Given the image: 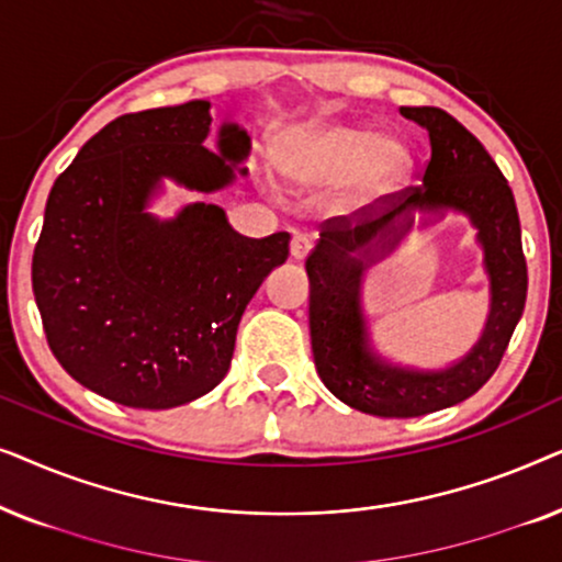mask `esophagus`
Segmentation results:
<instances>
[{
    "instance_id": "34e87169",
    "label": "esophagus",
    "mask_w": 562,
    "mask_h": 562,
    "mask_svg": "<svg viewBox=\"0 0 562 562\" xmlns=\"http://www.w3.org/2000/svg\"><path fill=\"white\" fill-rule=\"evenodd\" d=\"M312 250V240L306 235H294L291 237V258L294 260H304L306 256H310Z\"/></svg>"
}]
</instances>
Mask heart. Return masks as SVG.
Masks as SVG:
<instances>
[{
    "label": "heart",
    "mask_w": 562,
    "mask_h": 562,
    "mask_svg": "<svg viewBox=\"0 0 562 562\" xmlns=\"http://www.w3.org/2000/svg\"><path fill=\"white\" fill-rule=\"evenodd\" d=\"M291 187L319 191L340 187V206L366 210L394 196L409 181L414 153L398 137H375L371 127L317 122L296 127L276 148Z\"/></svg>",
    "instance_id": "b5f03b06"
}]
</instances>
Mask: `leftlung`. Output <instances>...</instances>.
Wrapping results in <instances>:
<instances>
[{
    "instance_id": "left-lung-1",
    "label": "left lung",
    "mask_w": 562,
    "mask_h": 562,
    "mask_svg": "<svg viewBox=\"0 0 562 562\" xmlns=\"http://www.w3.org/2000/svg\"><path fill=\"white\" fill-rule=\"evenodd\" d=\"M429 135V160L419 187L396 191L356 217L322 225L306 258L314 366L325 386L352 409L373 417H422L465 402L502 363L514 327L525 312L527 260L521 252L514 194L494 158L460 122L437 106H402ZM463 211L480 229L490 273V319L480 342L442 372L391 367L367 340L359 306L364 268L401 241L413 214Z\"/></svg>"
}]
</instances>
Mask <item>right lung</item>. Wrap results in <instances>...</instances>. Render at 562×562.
Segmentation results:
<instances>
[{
    "instance_id": "right-lung-1",
    "label": "right lung",
    "mask_w": 562,
    "mask_h": 562,
    "mask_svg": "<svg viewBox=\"0 0 562 562\" xmlns=\"http://www.w3.org/2000/svg\"><path fill=\"white\" fill-rule=\"evenodd\" d=\"M210 125L204 99L122 114L83 143L45 204L33 291L53 356L133 409H171L217 386L245 306L289 258V233L243 237L217 204L173 220L148 212L164 179L202 194L235 181L250 137L222 125L212 153Z\"/></svg>"
}]
</instances>
